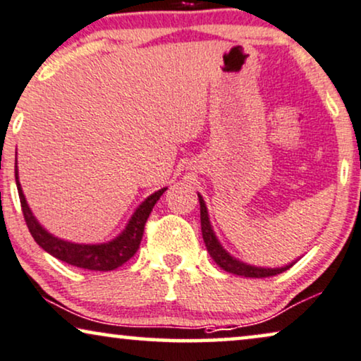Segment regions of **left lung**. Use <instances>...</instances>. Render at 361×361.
<instances>
[{
    "instance_id": "1",
    "label": "left lung",
    "mask_w": 361,
    "mask_h": 361,
    "mask_svg": "<svg viewBox=\"0 0 361 361\" xmlns=\"http://www.w3.org/2000/svg\"><path fill=\"white\" fill-rule=\"evenodd\" d=\"M200 213H201V233H203V239L206 244V249H208L209 256L213 257V261L218 264L221 269H224L226 272L236 274V276H243V277H256V279H262V277H271V276H277V274L287 271V269L294 266L281 267V269H264V267H254V266H247V264L239 262L238 259L231 257L228 252L221 247V244L216 239L213 229H211L209 224V218H208V211H206L204 201L200 196Z\"/></svg>"
}]
</instances>
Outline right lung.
Segmentation results:
<instances>
[{
  "mask_svg": "<svg viewBox=\"0 0 361 361\" xmlns=\"http://www.w3.org/2000/svg\"><path fill=\"white\" fill-rule=\"evenodd\" d=\"M14 176H16V186L19 193V201H21V209L24 221H26L27 229H30L31 236L35 238V241L44 249L46 252H49L51 256L59 259L62 262L71 264V266L89 269V271H114L133 257V254L140 247V241L143 236V231H145V223L150 216L153 206L160 196L165 193L166 188H163L157 193L143 201L138 206V209L133 213L132 219L128 221L127 228L117 239L110 241L107 244H72L62 239H57L51 236L46 229L41 228V224L37 223L35 216H32L30 206L24 198L21 185L18 180V166H14Z\"/></svg>",
  "mask_w": 361,
  "mask_h": 361,
  "instance_id": "right-lung-1",
  "label": "right lung"
}]
</instances>
